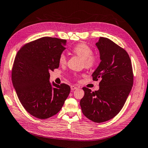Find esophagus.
Wrapping results in <instances>:
<instances>
[{
  "label": "esophagus",
  "mask_w": 148,
  "mask_h": 148,
  "mask_svg": "<svg viewBox=\"0 0 148 148\" xmlns=\"http://www.w3.org/2000/svg\"><path fill=\"white\" fill-rule=\"evenodd\" d=\"M71 90H75V89H77L78 88L77 87V86H73H73H71Z\"/></svg>",
  "instance_id": "34e87169"
}]
</instances>
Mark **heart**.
I'll list each match as a JSON object with an SVG mask.
<instances>
[{
    "label": "heart",
    "instance_id": "obj_1",
    "mask_svg": "<svg viewBox=\"0 0 148 148\" xmlns=\"http://www.w3.org/2000/svg\"><path fill=\"white\" fill-rule=\"evenodd\" d=\"M73 52L78 56L83 59L84 65L87 69H91L95 66L97 60V57L92 53V49L86 44L82 42L76 45L72 49ZM66 58L64 53H62L59 57V62L62 65L66 63Z\"/></svg>",
    "mask_w": 148,
    "mask_h": 148
}]
</instances>
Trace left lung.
Here are the masks:
<instances>
[{"instance_id":"1","label":"left lung","mask_w":148,"mask_h":148,"mask_svg":"<svg viewBox=\"0 0 148 148\" xmlns=\"http://www.w3.org/2000/svg\"><path fill=\"white\" fill-rule=\"evenodd\" d=\"M96 45L101 62L92 75L93 80L100 78L99 89L92 92L84 87L80 101L83 114L96 123L110 120L122 110L133 84L130 58L127 51L110 39L100 37Z\"/></svg>"}]
</instances>
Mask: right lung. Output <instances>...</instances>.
Masks as SVG:
<instances>
[{"label": "right lung", "mask_w": 148, "mask_h": 148, "mask_svg": "<svg viewBox=\"0 0 148 148\" xmlns=\"http://www.w3.org/2000/svg\"><path fill=\"white\" fill-rule=\"evenodd\" d=\"M66 41L43 37L26 44L17 52L12 80L25 110L34 117L46 119L57 114L68 97L70 87L49 82V71L59 66V57Z\"/></svg>", "instance_id": "obj_1"}]
</instances>
